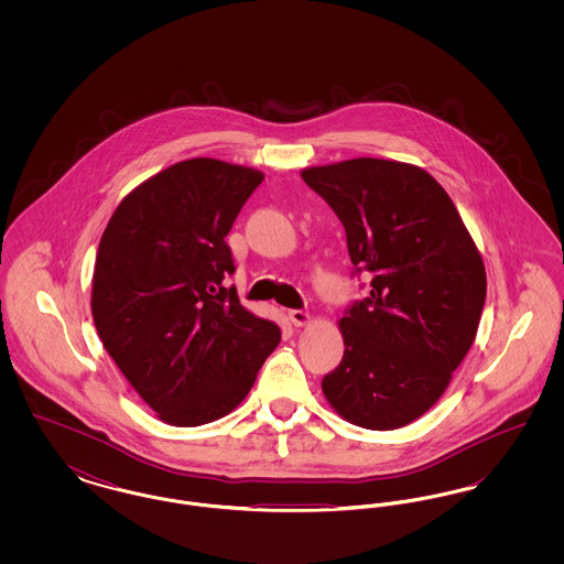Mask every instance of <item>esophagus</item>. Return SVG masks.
Here are the masks:
<instances>
[{
	"instance_id": "esophagus-1",
	"label": "esophagus",
	"mask_w": 564,
	"mask_h": 564,
	"mask_svg": "<svg viewBox=\"0 0 564 564\" xmlns=\"http://www.w3.org/2000/svg\"><path fill=\"white\" fill-rule=\"evenodd\" d=\"M288 315H290V322L294 323L295 327H306V325H311V322H313V317L306 311H300V308L290 311Z\"/></svg>"
}]
</instances>
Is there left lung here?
<instances>
[{"mask_svg":"<svg viewBox=\"0 0 564 564\" xmlns=\"http://www.w3.org/2000/svg\"><path fill=\"white\" fill-rule=\"evenodd\" d=\"M300 175L340 217L352 267L375 274L338 322L345 355L323 395L357 427H405L444 395L476 340L482 256L446 189L416 164L352 159Z\"/></svg>","mask_w":564,"mask_h":564,"instance_id":"left-lung-1","label":"left lung"}]
</instances>
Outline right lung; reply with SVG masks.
Masks as SVG:
<instances>
[{"label":"right lung","mask_w":564,"mask_h":564,"mask_svg":"<svg viewBox=\"0 0 564 564\" xmlns=\"http://www.w3.org/2000/svg\"><path fill=\"white\" fill-rule=\"evenodd\" d=\"M264 180L217 159L175 162L131 189L99 242L90 311L99 338L156 416L198 427L230 414L281 332L224 288L226 245Z\"/></svg>","instance_id":"right-lung-1"}]
</instances>
